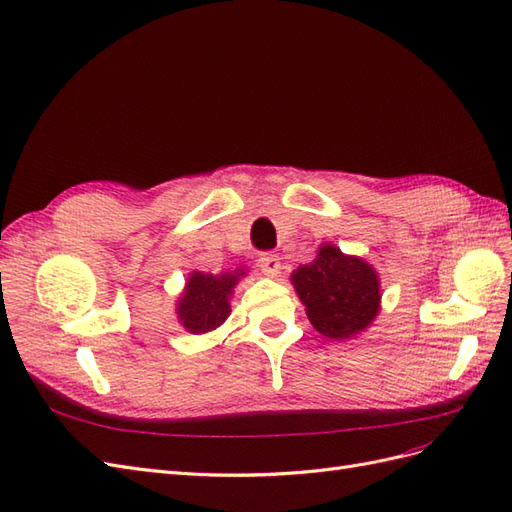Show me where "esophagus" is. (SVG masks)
<instances>
[{"label":"esophagus","instance_id":"obj_1","mask_svg":"<svg viewBox=\"0 0 512 512\" xmlns=\"http://www.w3.org/2000/svg\"><path fill=\"white\" fill-rule=\"evenodd\" d=\"M258 267H260V271H262V273L269 275V277H273V275L280 273V267H282L280 256L273 254V252L260 254V258H258Z\"/></svg>","mask_w":512,"mask_h":512}]
</instances>
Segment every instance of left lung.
I'll return each mask as SVG.
<instances>
[{
  "mask_svg": "<svg viewBox=\"0 0 512 512\" xmlns=\"http://www.w3.org/2000/svg\"><path fill=\"white\" fill-rule=\"evenodd\" d=\"M292 286L314 329L331 339L363 333L380 312V280L363 258L324 243L316 258L292 273Z\"/></svg>",
  "mask_w": 512,
  "mask_h": 512,
  "instance_id": "left-lung-1",
  "label": "left lung"
}]
</instances>
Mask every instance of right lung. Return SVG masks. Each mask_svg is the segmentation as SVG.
<instances>
[{
  "instance_id": "obj_1",
  "label": "right lung",
  "mask_w": 512,
  "mask_h": 512,
  "mask_svg": "<svg viewBox=\"0 0 512 512\" xmlns=\"http://www.w3.org/2000/svg\"><path fill=\"white\" fill-rule=\"evenodd\" d=\"M243 275V269L215 275L194 271L177 301V318L181 327L194 335L218 329L230 316V294Z\"/></svg>"
}]
</instances>
